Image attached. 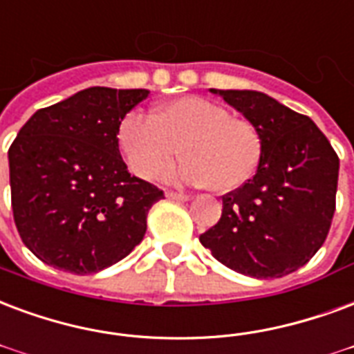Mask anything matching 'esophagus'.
<instances>
[{"label":"esophagus","instance_id":"34e87169","mask_svg":"<svg viewBox=\"0 0 354 354\" xmlns=\"http://www.w3.org/2000/svg\"><path fill=\"white\" fill-rule=\"evenodd\" d=\"M167 197H169L170 201H180V203L189 201V195H185V193H178V191H167Z\"/></svg>","mask_w":354,"mask_h":354}]
</instances>
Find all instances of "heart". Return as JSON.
<instances>
[{
  "instance_id": "obj_1",
  "label": "heart",
  "mask_w": 354,
  "mask_h": 354,
  "mask_svg": "<svg viewBox=\"0 0 354 354\" xmlns=\"http://www.w3.org/2000/svg\"><path fill=\"white\" fill-rule=\"evenodd\" d=\"M118 144L127 167L142 180L161 176L180 148L185 161L172 176L219 193L245 184L263 156L257 125L195 95L161 104L151 118L125 116Z\"/></svg>"
}]
</instances>
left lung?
Instances as JSON below:
<instances>
[{"label": "left lung", "mask_w": 354, "mask_h": 354, "mask_svg": "<svg viewBox=\"0 0 354 354\" xmlns=\"http://www.w3.org/2000/svg\"><path fill=\"white\" fill-rule=\"evenodd\" d=\"M257 125V172L223 195L201 243L227 268L257 279L297 272L326 240L336 210L339 157L310 118L266 93L212 90Z\"/></svg>", "instance_id": "1"}]
</instances>
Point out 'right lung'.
Here are the masks:
<instances>
[{
	"label": "right lung",
	"mask_w": 354,
	"mask_h": 354,
	"mask_svg": "<svg viewBox=\"0 0 354 354\" xmlns=\"http://www.w3.org/2000/svg\"><path fill=\"white\" fill-rule=\"evenodd\" d=\"M148 90L88 88L41 109L9 148L10 204L26 248L57 270L93 274L142 242L165 193L131 176L118 129Z\"/></svg>",
	"instance_id": "add662e5"
}]
</instances>
